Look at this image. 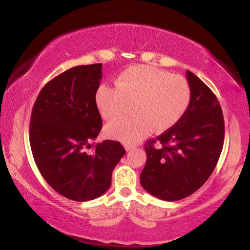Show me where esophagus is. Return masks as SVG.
Here are the masks:
<instances>
[{"mask_svg":"<svg viewBox=\"0 0 250 250\" xmlns=\"http://www.w3.org/2000/svg\"><path fill=\"white\" fill-rule=\"evenodd\" d=\"M125 150L128 151V152H130V151H132V150H134V146H125Z\"/></svg>","mask_w":250,"mask_h":250,"instance_id":"34e87169","label":"esophagus"}]
</instances>
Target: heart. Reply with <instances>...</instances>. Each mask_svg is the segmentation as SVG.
<instances>
[{
    "label": "heart",
    "mask_w": 250,
    "mask_h": 250,
    "mask_svg": "<svg viewBox=\"0 0 250 250\" xmlns=\"http://www.w3.org/2000/svg\"><path fill=\"white\" fill-rule=\"evenodd\" d=\"M115 86L101 84L96 92V104L105 120L124 111L125 101H133L132 117H124L105 126L109 138L132 146L150 132L172 128L188 110L191 86L180 75L147 65L126 68L115 80Z\"/></svg>",
    "instance_id": "heart-1"
}]
</instances>
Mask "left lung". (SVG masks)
Masks as SVG:
<instances>
[{"instance_id":"obj_1","label":"left lung","mask_w":250,"mask_h":250,"mask_svg":"<svg viewBox=\"0 0 250 250\" xmlns=\"http://www.w3.org/2000/svg\"><path fill=\"white\" fill-rule=\"evenodd\" d=\"M191 103L184 116L156 139L146 142V163L140 175L143 188L163 201L182 200L208 180L224 145L223 111L216 96L191 71ZM159 142L160 148L154 145Z\"/></svg>"}]
</instances>
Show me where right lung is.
I'll use <instances>...</instances> for the list:
<instances>
[{
    "label": "right lung",
    "mask_w": 250,
    "mask_h": 250,
    "mask_svg": "<svg viewBox=\"0 0 250 250\" xmlns=\"http://www.w3.org/2000/svg\"><path fill=\"white\" fill-rule=\"evenodd\" d=\"M101 68L103 64L76 66L56 76L41 90L31 115L29 142L41 174L57 193L76 202L105 193L125 153L118 141L90 145L103 126L96 104Z\"/></svg>",
    "instance_id": "right-lung-1"
}]
</instances>
